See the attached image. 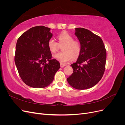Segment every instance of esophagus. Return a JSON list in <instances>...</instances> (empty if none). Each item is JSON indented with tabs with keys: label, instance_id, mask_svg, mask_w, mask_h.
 Here are the masks:
<instances>
[{
	"label": "esophagus",
	"instance_id": "34e87169",
	"mask_svg": "<svg viewBox=\"0 0 125 125\" xmlns=\"http://www.w3.org/2000/svg\"><path fill=\"white\" fill-rule=\"evenodd\" d=\"M65 66H66V65H64V64L60 63V67H61V68H63V67H65Z\"/></svg>",
	"mask_w": 125,
	"mask_h": 125
}]
</instances>
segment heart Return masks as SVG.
I'll list each match as a JSON object with an SVG mask.
<instances>
[{"label": "heart", "instance_id": "b5f03b06", "mask_svg": "<svg viewBox=\"0 0 125 125\" xmlns=\"http://www.w3.org/2000/svg\"><path fill=\"white\" fill-rule=\"evenodd\" d=\"M58 43L53 39L48 40L47 46L52 53H55L62 46V52L54 55V58L61 63L65 64L73 59H77L81 52L80 42L74 40L73 37L67 32L63 31L57 36Z\"/></svg>", "mask_w": 125, "mask_h": 125}]
</instances>
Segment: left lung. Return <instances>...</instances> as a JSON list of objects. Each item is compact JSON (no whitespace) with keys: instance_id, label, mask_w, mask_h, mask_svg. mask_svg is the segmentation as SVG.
<instances>
[{"instance_id":"1","label":"left lung","mask_w":125,"mask_h":125,"mask_svg":"<svg viewBox=\"0 0 125 125\" xmlns=\"http://www.w3.org/2000/svg\"><path fill=\"white\" fill-rule=\"evenodd\" d=\"M75 35L81 44V52L77 61L71 65L73 71L67 81L76 89H89L103 77L106 51L101 37L89 30L75 28Z\"/></svg>"}]
</instances>
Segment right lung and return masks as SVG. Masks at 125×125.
Here are the masks:
<instances>
[{"label": "right lung", "instance_id": "obj_1", "mask_svg": "<svg viewBox=\"0 0 125 125\" xmlns=\"http://www.w3.org/2000/svg\"><path fill=\"white\" fill-rule=\"evenodd\" d=\"M44 26L33 27L19 37L14 62L19 74L25 83L35 88H43L53 81L60 63L52 59L47 46L52 34Z\"/></svg>", "mask_w": 125, "mask_h": 125}]
</instances>
